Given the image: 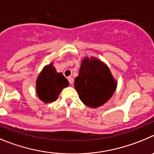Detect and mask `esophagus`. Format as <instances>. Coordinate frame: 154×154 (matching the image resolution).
I'll return each mask as SVG.
<instances>
[{
    "mask_svg": "<svg viewBox=\"0 0 154 154\" xmlns=\"http://www.w3.org/2000/svg\"><path fill=\"white\" fill-rule=\"evenodd\" d=\"M68 80H69V83H70V84H74V78H73V77H68Z\"/></svg>",
    "mask_w": 154,
    "mask_h": 154,
    "instance_id": "1",
    "label": "esophagus"
}]
</instances>
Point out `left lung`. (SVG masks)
<instances>
[{
  "label": "left lung",
  "mask_w": 154,
  "mask_h": 154,
  "mask_svg": "<svg viewBox=\"0 0 154 154\" xmlns=\"http://www.w3.org/2000/svg\"><path fill=\"white\" fill-rule=\"evenodd\" d=\"M74 87L84 104L98 107L113 96L116 82L104 63L94 58L91 60L86 58L74 80Z\"/></svg>",
  "instance_id": "8db88e82"
}]
</instances>
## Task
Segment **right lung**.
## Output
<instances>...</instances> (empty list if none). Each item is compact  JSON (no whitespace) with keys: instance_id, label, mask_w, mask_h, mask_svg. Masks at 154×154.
Here are the masks:
<instances>
[{"instance_id":"add662e5","label":"right lung","mask_w":154,"mask_h":154,"mask_svg":"<svg viewBox=\"0 0 154 154\" xmlns=\"http://www.w3.org/2000/svg\"><path fill=\"white\" fill-rule=\"evenodd\" d=\"M69 85L61 73H57L52 63L44 68L37 80V94L46 103L54 101L63 88Z\"/></svg>"}]
</instances>
